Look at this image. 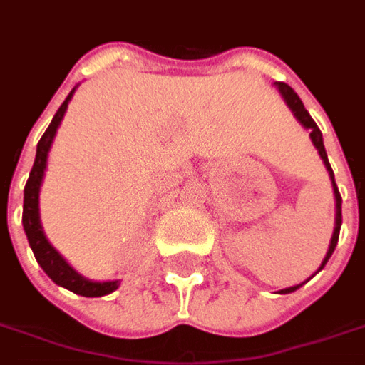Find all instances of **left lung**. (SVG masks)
I'll list each match as a JSON object with an SVG mask.
<instances>
[{
    "mask_svg": "<svg viewBox=\"0 0 365 365\" xmlns=\"http://www.w3.org/2000/svg\"><path fill=\"white\" fill-rule=\"evenodd\" d=\"M277 88H279V91H282L283 99H285V101H287V105H289L291 111L295 113V117L299 119V123H301V125H303L305 128H309V130H311V140H313V144L317 146V150H319V154H321L322 162H324V166H327V170H329L330 180H332V187H334V197H336V227H334V232H332V240H330L329 252H327V256H324V260H322V264H321V268H319V269H322L324 268V264L329 262V258L332 256V252H334V248H336V245H338L340 227H342V197H340V191H338L336 182H334V172H332V168H330V164H329V156H327V150H324V144H322V135H321V130H319V127H317V123H314L313 117L309 115V111L305 109L303 101L299 99L297 93L291 90L287 83L277 82ZM303 283H301V285H303ZM301 285H293V287L282 289L279 293H291V291L299 289Z\"/></svg>",
    "mask_w": 365,
    "mask_h": 365,
    "instance_id": "1",
    "label": "left lung"
}]
</instances>
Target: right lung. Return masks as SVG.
<instances>
[{
	"label": "right lung",
	"mask_w": 365,
	"mask_h": 365,
	"mask_svg": "<svg viewBox=\"0 0 365 365\" xmlns=\"http://www.w3.org/2000/svg\"><path fill=\"white\" fill-rule=\"evenodd\" d=\"M74 96V90L70 91V96L64 99V103L60 105V109L54 115V119L48 125V128L44 130V135L41 136V140L36 144V158L35 164H33V170L29 174V180L25 183V199H23V227H25V235H27L29 245H31V250L35 254L36 262L41 264V268L44 269V274L51 277L52 282L58 283L66 289L74 291L78 295H83V297H101V295H107L119 287L117 282H105L97 283L86 279L80 274H76L74 269L70 268L66 264V260L60 256L54 248L51 246V242L46 240L43 232V227H41V219H38V190H41V182H43L44 168H46V156H48V150H51L52 138L56 135V128H58L60 120L66 113L68 101L70 97Z\"/></svg>",
	"instance_id": "right-lung-1"
}]
</instances>
